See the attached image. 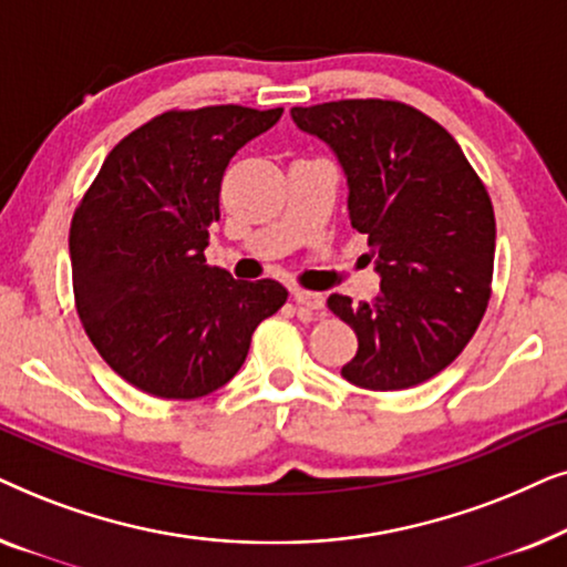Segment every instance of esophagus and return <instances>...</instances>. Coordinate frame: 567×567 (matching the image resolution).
Masks as SVG:
<instances>
[{
  "label": "esophagus",
  "mask_w": 567,
  "mask_h": 567,
  "mask_svg": "<svg viewBox=\"0 0 567 567\" xmlns=\"http://www.w3.org/2000/svg\"><path fill=\"white\" fill-rule=\"evenodd\" d=\"M291 297L299 307H307V309H322L324 307V293H320V291L291 289Z\"/></svg>",
  "instance_id": "esophagus-1"
}]
</instances>
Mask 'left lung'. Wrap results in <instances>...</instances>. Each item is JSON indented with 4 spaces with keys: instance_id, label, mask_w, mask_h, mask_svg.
Listing matches in <instances>:
<instances>
[{
    "instance_id": "8db88e82",
    "label": "left lung",
    "mask_w": 567,
    "mask_h": 567,
    "mask_svg": "<svg viewBox=\"0 0 567 567\" xmlns=\"http://www.w3.org/2000/svg\"><path fill=\"white\" fill-rule=\"evenodd\" d=\"M291 118L338 154L351 227L382 276L374 301L330 293V312L359 338L340 374L374 392L429 382L491 301L495 214L483 181L444 126L398 100L291 107Z\"/></svg>"
}]
</instances>
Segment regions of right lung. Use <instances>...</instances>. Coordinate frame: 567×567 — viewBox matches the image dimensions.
Instances as JSON below:
<instances>
[{"label": "right lung", "mask_w": 567, "mask_h": 567, "mask_svg": "<svg viewBox=\"0 0 567 567\" xmlns=\"http://www.w3.org/2000/svg\"><path fill=\"white\" fill-rule=\"evenodd\" d=\"M284 107L167 111L107 154L69 229L74 305L115 374L162 400H196L237 374L252 332L286 305L274 278L208 266L221 177Z\"/></svg>", "instance_id": "right-lung-1"}]
</instances>
